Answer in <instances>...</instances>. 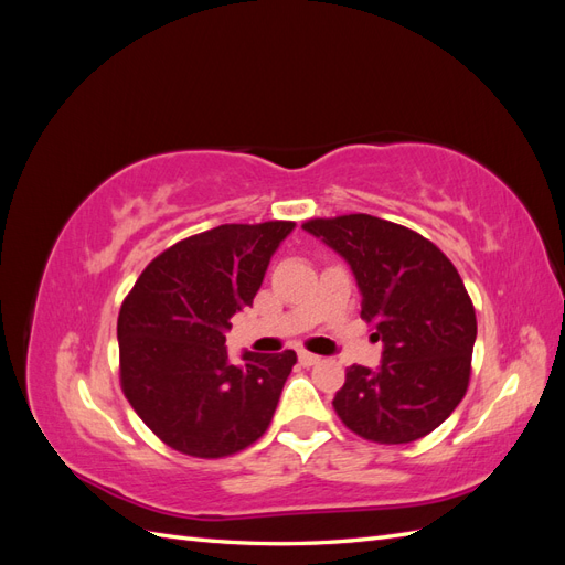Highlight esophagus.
<instances>
[{"label":"esophagus","mask_w":565,"mask_h":565,"mask_svg":"<svg viewBox=\"0 0 565 565\" xmlns=\"http://www.w3.org/2000/svg\"><path fill=\"white\" fill-rule=\"evenodd\" d=\"M299 363L301 365H316V363H320V355H316V353H309V351H299Z\"/></svg>","instance_id":"34e87169"}]
</instances>
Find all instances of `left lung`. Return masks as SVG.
<instances>
[{"instance_id":"1","label":"left lung","mask_w":565,"mask_h":565,"mask_svg":"<svg viewBox=\"0 0 565 565\" xmlns=\"http://www.w3.org/2000/svg\"><path fill=\"white\" fill-rule=\"evenodd\" d=\"M334 249L361 289V316L384 344L377 370L351 365L332 401L358 436L386 446L431 434L465 398L476 311L457 268L434 243L370 214L303 224Z\"/></svg>"}]
</instances>
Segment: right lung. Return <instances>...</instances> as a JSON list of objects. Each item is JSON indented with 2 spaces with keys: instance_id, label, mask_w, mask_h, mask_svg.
Returning a JSON list of instances; mask_svg holds the SVG:
<instances>
[{
  "instance_id": "add662e5",
  "label": "right lung",
  "mask_w": 565,
  "mask_h": 565,
  "mask_svg": "<svg viewBox=\"0 0 565 565\" xmlns=\"http://www.w3.org/2000/svg\"><path fill=\"white\" fill-rule=\"evenodd\" d=\"M292 221L224 224L152 259L117 318L119 380L148 429L183 455L216 459L262 438L295 351L233 365L231 318L252 306Z\"/></svg>"
}]
</instances>
